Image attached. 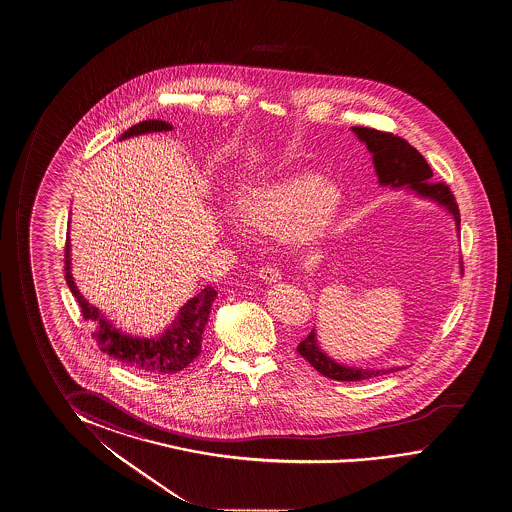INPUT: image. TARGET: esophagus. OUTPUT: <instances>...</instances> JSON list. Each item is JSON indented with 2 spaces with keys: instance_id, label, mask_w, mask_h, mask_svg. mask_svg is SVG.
Returning <instances> with one entry per match:
<instances>
[{
  "instance_id": "34e87169",
  "label": "esophagus",
  "mask_w": 512,
  "mask_h": 512,
  "mask_svg": "<svg viewBox=\"0 0 512 512\" xmlns=\"http://www.w3.org/2000/svg\"><path fill=\"white\" fill-rule=\"evenodd\" d=\"M260 277L263 281H267V283H279L283 279L281 272L274 267H261Z\"/></svg>"
}]
</instances>
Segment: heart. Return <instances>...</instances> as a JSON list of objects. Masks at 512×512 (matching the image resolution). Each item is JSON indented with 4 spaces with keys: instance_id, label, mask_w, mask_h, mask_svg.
<instances>
[{
    "instance_id": "b5f03b06",
    "label": "heart",
    "mask_w": 512,
    "mask_h": 512,
    "mask_svg": "<svg viewBox=\"0 0 512 512\" xmlns=\"http://www.w3.org/2000/svg\"><path fill=\"white\" fill-rule=\"evenodd\" d=\"M341 203V192L332 182L316 173H298L251 189L238 201V212L265 233L286 229L293 244L313 245L327 237Z\"/></svg>"
}]
</instances>
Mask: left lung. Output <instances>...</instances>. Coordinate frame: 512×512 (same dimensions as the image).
Returning a JSON list of instances; mask_svg holds the SVG:
<instances>
[{
    "label": "left lung",
    "instance_id": "1",
    "mask_svg": "<svg viewBox=\"0 0 512 512\" xmlns=\"http://www.w3.org/2000/svg\"><path fill=\"white\" fill-rule=\"evenodd\" d=\"M351 130L357 139L367 146V152L373 155L378 184L382 187H390L394 191H401V189L412 191L420 199H428L431 203L442 206L456 224V233L459 237L461 219H459L456 199L447 185L429 182L433 176V169L429 168L426 159L408 141L397 138L389 132H380L367 127H351ZM459 274L463 275L461 256H459ZM297 351L318 373L337 382H360L374 376L399 371V367L364 369V367L346 366L337 362L321 350L316 328H313L311 334L298 344Z\"/></svg>",
    "mask_w": 512,
    "mask_h": 512
}]
</instances>
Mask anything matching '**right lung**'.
<instances>
[{"label": "right lung", "mask_w": 512, "mask_h": 512, "mask_svg": "<svg viewBox=\"0 0 512 512\" xmlns=\"http://www.w3.org/2000/svg\"><path fill=\"white\" fill-rule=\"evenodd\" d=\"M171 129H173L171 123L162 122V120H146L125 130L120 136V141L141 136V134H150V132H168ZM70 267H72L70 238L67 237L65 279L72 295L77 298L81 306L84 320L95 323L93 337L99 343L100 351H104L109 357L120 360L127 366L138 369L141 373L148 374L178 373L198 357L210 309L217 297V291L212 286H206L196 297L187 300L184 306L180 307L175 320L171 321V325L159 336H130L120 328H116L97 307L92 306L81 295V291L77 290L74 283Z\"/></svg>", "instance_id": "1"}]
</instances>
